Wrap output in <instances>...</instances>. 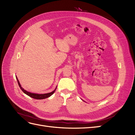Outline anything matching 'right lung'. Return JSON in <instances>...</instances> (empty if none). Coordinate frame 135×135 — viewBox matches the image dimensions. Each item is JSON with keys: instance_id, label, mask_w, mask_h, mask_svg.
Wrapping results in <instances>:
<instances>
[{"instance_id": "obj_1", "label": "right lung", "mask_w": 135, "mask_h": 135, "mask_svg": "<svg viewBox=\"0 0 135 135\" xmlns=\"http://www.w3.org/2000/svg\"><path fill=\"white\" fill-rule=\"evenodd\" d=\"M16 78H17V82H18V85L19 87H20V88H21V90L23 91V92L24 93H25L26 95H27V96H30L32 98H33V99H37V100H42V99H46V98H48L49 97H50L52 95H53L54 94V93L55 92L56 88L55 89V90L54 91H52V92H50V93H45V94H36V93H30V92H28L26 91H25V89H24L23 88H22L21 87V85H20V82L17 79V78L16 77Z\"/></svg>"}]
</instances>
